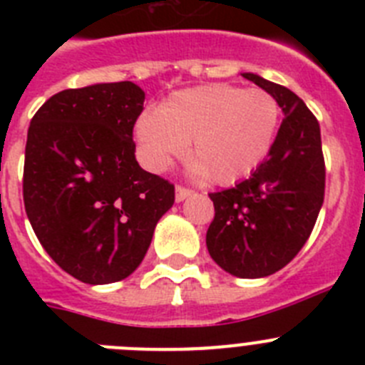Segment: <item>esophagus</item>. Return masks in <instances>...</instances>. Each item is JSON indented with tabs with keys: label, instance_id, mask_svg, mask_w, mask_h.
Segmentation results:
<instances>
[{
	"label": "esophagus",
	"instance_id": "34e87169",
	"mask_svg": "<svg viewBox=\"0 0 365 365\" xmlns=\"http://www.w3.org/2000/svg\"><path fill=\"white\" fill-rule=\"evenodd\" d=\"M192 193H193L192 190L182 188V186H177V188H175V201H177V202H182L186 197H190Z\"/></svg>",
	"mask_w": 365,
	"mask_h": 365
}]
</instances>
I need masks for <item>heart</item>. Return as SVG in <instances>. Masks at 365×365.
<instances>
[{"label":"heart","instance_id":"1","mask_svg":"<svg viewBox=\"0 0 365 365\" xmlns=\"http://www.w3.org/2000/svg\"><path fill=\"white\" fill-rule=\"evenodd\" d=\"M278 124L279 106L267 91L210 83L175 93L159 109H144L135 138L155 172L182 159L192 143V172L227 186L267 159Z\"/></svg>","mask_w":365,"mask_h":365}]
</instances>
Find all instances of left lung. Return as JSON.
I'll return each mask as SVG.
<instances>
[{"label":"left lung","mask_w":365,"mask_h":365,"mask_svg":"<svg viewBox=\"0 0 365 365\" xmlns=\"http://www.w3.org/2000/svg\"><path fill=\"white\" fill-rule=\"evenodd\" d=\"M241 76L272 95L285 118L267 160L234 188L210 193L206 248L225 272L256 279L283 269L309 240L324 205L325 164L320 124L303 100L259 74Z\"/></svg>","instance_id":"left-lung-1"}]
</instances>
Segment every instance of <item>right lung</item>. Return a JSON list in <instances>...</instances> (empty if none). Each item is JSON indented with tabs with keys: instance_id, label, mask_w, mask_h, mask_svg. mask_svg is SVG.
Instances as JSON below:
<instances>
[{
	"instance_id": "obj_1",
	"label": "right lung",
	"mask_w": 365,
	"mask_h": 365,
	"mask_svg": "<svg viewBox=\"0 0 365 365\" xmlns=\"http://www.w3.org/2000/svg\"><path fill=\"white\" fill-rule=\"evenodd\" d=\"M144 98L133 82L66 89L38 109L29 128L27 217L45 252L89 285L133 274L175 201L173 185L135 159L133 125Z\"/></svg>"
}]
</instances>
